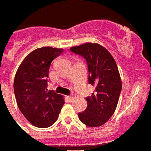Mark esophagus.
I'll list each match as a JSON object with an SVG mask.
<instances>
[{
	"instance_id": "34e87169",
	"label": "esophagus",
	"mask_w": 151,
	"mask_h": 151,
	"mask_svg": "<svg viewBox=\"0 0 151 151\" xmlns=\"http://www.w3.org/2000/svg\"><path fill=\"white\" fill-rule=\"evenodd\" d=\"M73 99H74V97H73V96H68V99L69 101H70V102H72V101L73 100Z\"/></svg>"
}]
</instances>
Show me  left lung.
Listing matches in <instances>:
<instances>
[{
  "label": "left lung",
  "instance_id": "8db88e82",
  "mask_svg": "<svg viewBox=\"0 0 151 151\" xmlns=\"http://www.w3.org/2000/svg\"><path fill=\"white\" fill-rule=\"evenodd\" d=\"M70 50L86 58L89 83L95 87L93 94L86 98L88 106L78 113V118L89 127H100L114 113L121 93L117 65L109 51L98 43L87 42L71 47Z\"/></svg>",
  "mask_w": 151,
  "mask_h": 151
}]
</instances>
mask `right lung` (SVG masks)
Segmentation results:
<instances>
[{
  "mask_svg": "<svg viewBox=\"0 0 151 151\" xmlns=\"http://www.w3.org/2000/svg\"><path fill=\"white\" fill-rule=\"evenodd\" d=\"M62 52L52 47L37 48L24 58L16 73L14 91L17 106L37 127H51L64 105L63 96L47 89L51 63Z\"/></svg>",
  "mask_w": 151,
  "mask_h": 151,
  "instance_id": "obj_1",
  "label": "right lung"
}]
</instances>
